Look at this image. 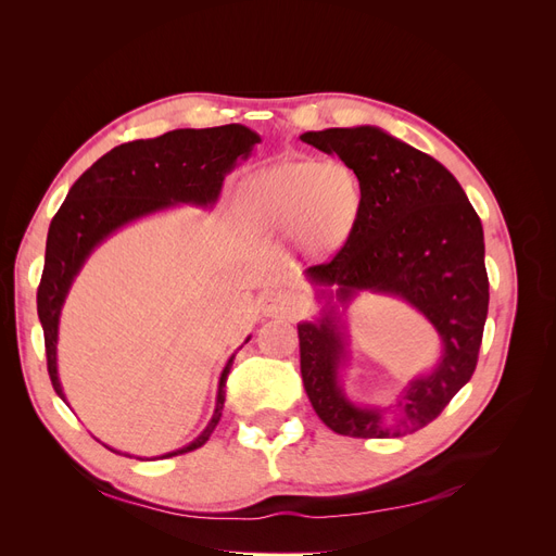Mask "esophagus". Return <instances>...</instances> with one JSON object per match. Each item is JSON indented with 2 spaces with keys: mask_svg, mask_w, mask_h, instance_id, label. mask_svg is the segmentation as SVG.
Listing matches in <instances>:
<instances>
[{
  "mask_svg": "<svg viewBox=\"0 0 556 556\" xmlns=\"http://www.w3.org/2000/svg\"><path fill=\"white\" fill-rule=\"evenodd\" d=\"M296 308V296L282 288L266 290L262 294V313L266 317H285Z\"/></svg>",
  "mask_w": 556,
  "mask_h": 556,
  "instance_id": "1",
  "label": "esophagus"
}]
</instances>
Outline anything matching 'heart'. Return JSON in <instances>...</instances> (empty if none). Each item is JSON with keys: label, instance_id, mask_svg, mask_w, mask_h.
Masks as SVG:
<instances>
[{"label": "heart", "instance_id": "heart-1", "mask_svg": "<svg viewBox=\"0 0 556 556\" xmlns=\"http://www.w3.org/2000/svg\"><path fill=\"white\" fill-rule=\"evenodd\" d=\"M362 188L345 162H280L245 180L241 211L257 231H294L311 255L341 248L357 223Z\"/></svg>", "mask_w": 556, "mask_h": 556}]
</instances>
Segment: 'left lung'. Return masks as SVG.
<instances>
[{
  "label": "left lung",
  "instance_id": "left-lung-1",
  "mask_svg": "<svg viewBox=\"0 0 556 556\" xmlns=\"http://www.w3.org/2000/svg\"><path fill=\"white\" fill-rule=\"evenodd\" d=\"M301 141L339 155L362 188V208L343 250L329 264L306 268L319 313L296 325L301 378L331 431L399 439L439 417L476 371L490 306L482 223L439 160L380 127L306 131ZM362 293L406 300L442 339L437 364L387 407L357 404L342 390L346 308Z\"/></svg>",
  "mask_w": 556,
  "mask_h": 556
}]
</instances>
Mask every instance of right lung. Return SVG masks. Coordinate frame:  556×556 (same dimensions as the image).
<instances>
[{"label":"right lung","mask_w":556,"mask_h":556,"mask_svg":"<svg viewBox=\"0 0 556 556\" xmlns=\"http://www.w3.org/2000/svg\"><path fill=\"white\" fill-rule=\"evenodd\" d=\"M260 141L257 131L237 123L208 129H174L157 139H139L113 148L72 185L48 227L43 276L37 292L48 376L64 403L66 394L58 374L60 315L76 276L92 252L115 231L155 213L178 208L180 204L213 208L220 199L225 176L237 169L239 162L248 160ZM233 357L237 352L227 359L217 380L215 410L206 429L192 443L155 459L192 452L211 439L223 417L225 384ZM109 450L131 457L129 452Z\"/></svg>","instance_id":"add662e5"}]
</instances>
